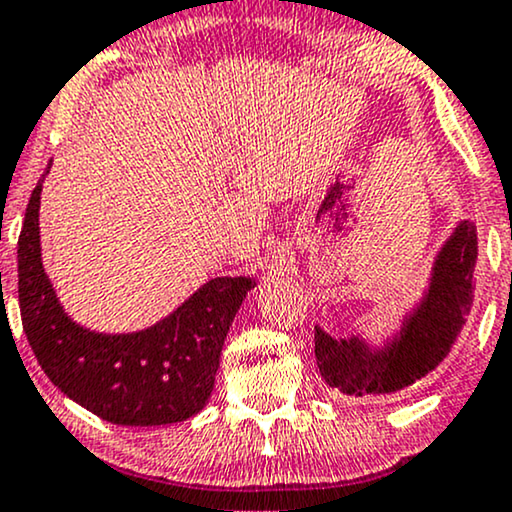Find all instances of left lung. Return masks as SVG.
I'll list each match as a JSON object with an SVG mask.
<instances>
[{
  "label": "left lung",
  "mask_w": 512,
  "mask_h": 512,
  "mask_svg": "<svg viewBox=\"0 0 512 512\" xmlns=\"http://www.w3.org/2000/svg\"><path fill=\"white\" fill-rule=\"evenodd\" d=\"M474 264L477 226L463 221L436 257L422 303L405 317L400 334L379 350L360 338L336 341L315 326V357L326 384L350 398L386 396L439 367L472 310Z\"/></svg>",
  "instance_id": "obj_1"
}]
</instances>
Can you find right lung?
<instances>
[{
	"label": "right lung",
	"instance_id": "add662e5",
	"mask_svg": "<svg viewBox=\"0 0 512 512\" xmlns=\"http://www.w3.org/2000/svg\"><path fill=\"white\" fill-rule=\"evenodd\" d=\"M42 178L18 236V305L23 331L49 381L85 410L123 427H157L197 415L212 396L221 346L255 281H207L169 317L135 334L83 329L59 305L42 269Z\"/></svg>",
	"mask_w": 512,
	"mask_h": 512
}]
</instances>
